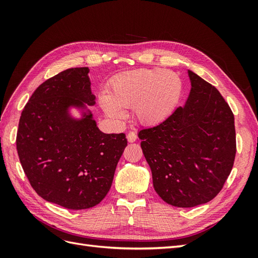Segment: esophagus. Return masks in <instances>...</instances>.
Returning <instances> with one entry per match:
<instances>
[{
    "mask_svg": "<svg viewBox=\"0 0 258 258\" xmlns=\"http://www.w3.org/2000/svg\"><path fill=\"white\" fill-rule=\"evenodd\" d=\"M137 134L136 132H134V131H129L128 132V135H127V140H128V142H130V143H132V142H136L137 141Z\"/></svg>",
    "mask_w": 258,
    "mask_h": 258,
    "instance_id": "esophagus-1",
    "label": "esophagus"
}]
</instances>
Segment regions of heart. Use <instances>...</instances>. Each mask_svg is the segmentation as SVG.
I'll return each instance as SVG.
<instances>
[{
  "label": "heart",
  "mask_w": 258,
  "mask_h": 258,
  "mask_svg": "<svg viewBox=\"0 0 258 258\" xmlns=\"http://www.w3.org/2000/svg\"><path fill=\"white\" fill-rule=\"evenodd\" d=\"M183 96V82L163 69H138L115 77L110 93L100 97L101 106L113 119H121L132 107L135 119L146 126L165 121Z\"/></svg>",
  "instance_id": "obj_1"
}]
</instances>
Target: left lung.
I'll return each instance as SVG.
<instances>
[{"mask_svg":"<svg viewBox=\"0 0 258 258\" xmlns=\"http://www.w3.org/2000/svg\"><path fill=\"white\" fill-rule=\"evenodd\" d=\"M184 106L138 134L154 188L167 204L192 208L212 200L231 172L236 156L235 117L214 86L188 70Z\"/></svg>","mask_w":258,"mask_h":258,"instance_id":"obj_1","label":"left lung"}]
</instances>
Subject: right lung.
<instances>
[{"label": "right lung", "instance_id": "obj_1", "mask_svg": "<svg viewBox=\"0 0 258 258\" xmlns=\"http://www.w3.org/2000/svg\"><path fill=\"white\" fill-rule=\"evenodd\" d=\"M88 68H72L38 86L21 113L17 152L38 196L71 210L100 204L127 146L123 134L100 131ZM75 108L81 117H74Z\"/></svg>", "mask_w": 258, "mask_h": 258}]
</instances>
